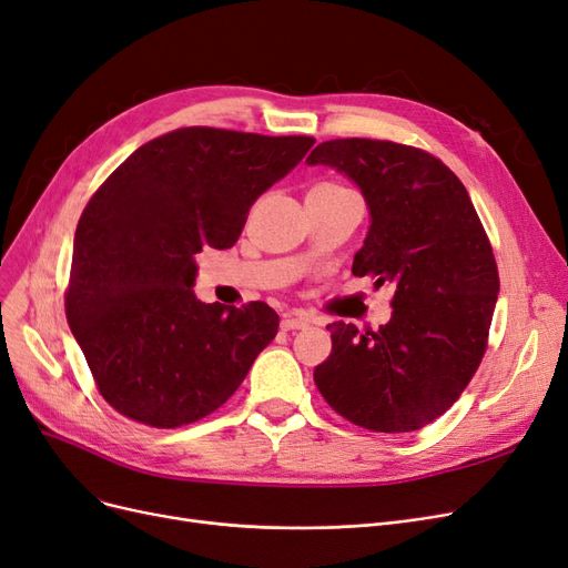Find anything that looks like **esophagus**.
<instances>
[{"label": "esophagus", "mask_w": 568, "mask_h": 568, "mask_svg": "<svg viewBox=\"0 0 568 568\" xmlns=\"http://www.w3.org/2000/svg\"><path fill=\"white\" fill-rule=\"evenodd\" d=\"M282 329L284 332H294V329H307V326L313 324V317L307 315H298V313H288L282 317Z\"/></svg>", "instance_id": "esophagus-1"}]
</instances>
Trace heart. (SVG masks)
Segmentation results:
<instances>
[{"mask_svg":"<svg viewBox=\"0 0 568 568\" xmlns=\"http://www.w3.org/2000/svg\"><path fill=\"white\" fill-rule=\"evenodd\" d=\"M317 186H338V184H317Z\"/></svg>","mask_w":568,"mask_h":568,"instance_id":"obj_1","label":"heart"}]
</instances>
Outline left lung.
Returning <instances> with one entry per match:
<instances>
[{"mask_svg":"<svg viewBox=\"0 0 568 568\" xmlns=\"http://www.w3.org/2000/svg\"><path fill=\"white\" fill-rule=\"evenodd\" d=\"M305 163L346 173L372 225L353 274L393 282V317L357 332L334 322L332 355L315 367L322 398L343 419L405 434L450 409L476 374L500 277L467 189L440 159L386 140H332Z\"/></svg>","mask_w":568,"mask_h":568,"instance_id":"8db88e82","label":"left lung"}]
</instances>
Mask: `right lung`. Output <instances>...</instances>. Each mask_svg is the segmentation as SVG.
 I'll list each match as a JSON object with an SVG mask.
<instances>
[{
    "label": "right lung",
    "instance_id": "1",
    "mask_svg": "<svg viewBox=\"0 0 568 568\" xmlns=\"http://www.w3.org/2000/svg\"><path fill=\"white\" fill-rule=\"evenodd\" d=\"M313 144L305 134L180 128L136 149L84 205L65 317L120 415L178 428L242 386L280 315L263 301L201 303L196 253L232 248L255 199Z\"/></svg>",
    "mask_w": 568,
    "mask_h": 568
}]
</instances>
